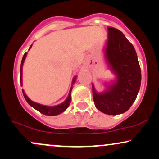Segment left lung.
Returning a JSON list of instances; mask_svg holds the SVG:
<instances>
[{
  "instance_id": "8db88e82",
  "label": "left lung",
  "mask_w": 159,
  "mask_h": 159,
  "mask_svg": "<svg viewBox=\"0 0 159 159\" xmlns=\"http://www.w3.org/2000/svg\"><path fill=\"white\" fill-rule=\"evenodd\" d=\"M105 53L110 69L116 80L99 93L92 85L93 98L97 109L106 115L124 113L131 107L141 86V68L135 48L122 32L108 27Z\"/></svg>"
}]
</instances>
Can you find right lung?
<instances>
[{
  "instance_id": "1",
  "label": "right lung",
  "mask_w": 159,
  "mask_h": 159,
  "mask_svg": "<svg viewBox=\"0 0 159 159\" xmlns=\"http://www.w3.org/2000/svg\"><path fill=\"white\" fill-rule=\"evenodd\" d=\"M31 48V46H30ZM27 52L24 53L23 58H22L21 60V64H20V85H22V68H23V64L24 61L25 60V58L27 57ZM76 80V76L74 78L73 80V83L75 82ZM72 90V86L70 89V92H69L68 97L67 98L66 100H65L62 103L59 104V105L57 106H43L41 105V104L37 103V102H35L33 101H32L31 100H30L29 98L26 95L25 93H24V90H22V92H23L24 97L25 98L26 101L28 102L30 106H31L32 107L34 108L35 109H36L37 111H39V112H41L42 114H44L45 115H48V116H54V115H59V114L62 113L63 111H65L67 109V108L68 107L70 103V100H71V96H70V92H71Z\"/></svg>"
}]
</instances>
